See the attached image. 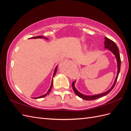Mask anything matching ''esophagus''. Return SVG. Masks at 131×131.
<instances>
[{
    "instance_id": "obj_1",
    "label": "esophagus",
    "mask_w": 131,
    "mask_h": 131,
    "mask_svg": "<svg viewBox=\"0 0 131 131\" xmlns=\"http://www.w3.org/2000/svg\"><path fill=\"white\" fill-rule=\"evenodd\" d=\"M73 62H74V63H75V64H77V61H75V60H73Z\"/></svg>"
}]
</instances>
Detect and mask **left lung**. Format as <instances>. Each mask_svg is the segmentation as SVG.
<instances>
[{"mask_svg":"<svg viewBox=\"0 0 131 131\" xmlns=\"http://www.w3.org/2000/svg\"><path fill=\"white\" fill-rule=\"evenodd\" d=\"M104 47L105 49H108L109 50H110L111 52H112L115 55L116 58V61H117V75L116 77L115 78V80L114 84L113 85L112 87L108 91H106V92L101 93V94H96V95H93V96H86V95L82 94V93H80L79 91L75 89V82L73 81L72 83V88L73 89L74 91V92L78 96H79L80 98L84 99L86 101H91V100H96V99L101 98L102 97H103L107 94H108L110 92H111L113 88H114L115 85L116 84V82L117 81V79L118 76V74H119L120 71V67H121V59H120V53H119V50L118 49V47L117 46L116 44L113 41H112L110 39H108V38L105 37V41H104Z\"/></svg>","mask_w":131,"mask_h":131,"instance_id":"left-lung-1","label":"left lung"}]
</instances>
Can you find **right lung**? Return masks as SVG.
<instances>
[{"instance_id":"add662e5","label":"right lung","mask_w":131,"mask_h":131,"mask_svg":"<svg viewBox=\"0 0 131 131\" xmlns=\"http://www.w3.org/2000/svg\"><path fill=\"white\" fill-rule=\"evenodd\" d=\"M38 38H45V39H47V40H48V39H47V38H45V37H43V36H38V37H35L30 38V39H38ZM57 67H58V66H57V67H56V68H55V69H54V73H53V77H54V76L55 75V74H56V72H57ZM52 86H53V79L52 80V82H51V85L50 88L49 90H48V91H47L46 93H45V94H43V95H42V96H40V97H35V98H35V99H37V98H42V97H44L46 96L47 95V94H49L50 93V92H51V89H52Z\"/></svg>"}]
</instances>
